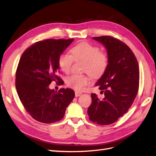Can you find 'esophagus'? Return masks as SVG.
Returning <instances> with one entry per match:
<instances>
[{"instance_id":"obj_1","label":"esophagus","mask_w":156,"mask_h":156,"mask_svg":"<svg viewBox=\"0 0 156 156\" xmlns=\"http://www.w3.org/2000/svg\"><path fill=\"white\" fill-rule=\"evenodd\" d=\"M75 97H79L82 94L81 92H79V91H77L75 92Z\"/></svg>"}]
</instances>
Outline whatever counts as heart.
Returning a JSON list of instances; mask_svg holds the SVG:
<instances>
[{
  "instance_id": "b5f03b06",
  "label": "heart",
  "mask_w": 156,
  "mask_h": 156,
  "mask_svg": "<svg viewBox=\"0 0 156 156\" xmlns=\"http://www.w3.org/2000/svg\"><path fill=\"white\" fill-rule=\"evenodd\" d=\"M71 55L61 54L58 58V65L65 73L70 72L73 61H84L83 71L93 78H99L108 66V57L99 48L87 42H83L73 47ZM90 77L86 75H73L67 79V85L77 91H83L90 83Z\"/></svg>"
}]
</instances>
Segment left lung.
Wrapping results in <instances>:
<instances>
[{
	"label": "left lung",
	"mask_w": 156,
	"mask_h": 156,
	"mask_svg": "<svg viewBox=\"0 0 156 156\" xmlns=\"http://www.w3.org/2000/svg\"><path fill=\"white\" fill-rule=\"evenodd\" d=\"M107 50L108 66L95 86L105 98L92 93L87 109L89 119L99 125H109L125 114L132 105L139 89L140 70L133 53L122 41L110 36L93 37Z\"/></svg>",
	"instance_id": "obj_1"
}]
</instances>
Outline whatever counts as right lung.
<instances>
[{
    "label": "right lung",
    "instance_id": "add662e5",
    "mask_svg": "<svg viewBox=\"0 0 156 156\" xmlns=\"http://www.w3.org/2000/svg\"><path fill=\"white\" fill-rule=\"evenodd\" d=\"M71 39H46L27 49L16 72L17 93L27 112L33 119L44 123L60 121L75 97L71 89L58 92L49 88L52 81L64 83L58 77V58L73 41Z\"/></svg>",
    "mask_w": 156,
    "mask_h": 156
}]
</instances>
